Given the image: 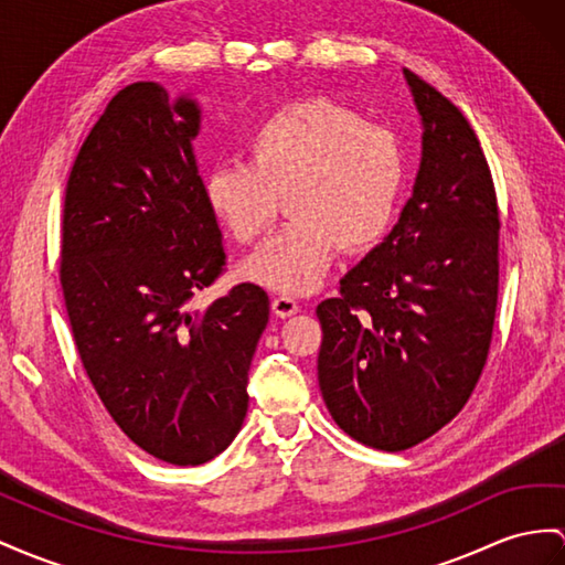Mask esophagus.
<instances>
[{
  "label": "esophagus",
  "mask_w": 565,
  "mask_h": 565,
  "mask_svg": "<svg viewBox=\"0 0 565 565\" xmlns=\"http://www.w3.org/2000/svg\"><path fill=\"white\" fill-rule=\"evenodd\" d=\"M298 310H300L298 300L291 298V296H277V298L271 300V312L277 315V317H281V320H286V317L296 315Z\"/></svg>",
  "instance_id": "34e87169"
}]
</instances>
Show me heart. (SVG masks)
Masks as SVG:
<instances>
[{
  "label": "heart",
  "mask_w": 565,
  "mask_h": 565,
  "mask_svg": "<svg viewBox=\"0 0 565 565\" xmlns=\"http://www.w3.org/2000/svg\"><path fill=\"white\" fill-rule=\"evenodd\" d=\"M248 164H216L205 200L238 243L265 236L279 214L291 222L243 263V274L281 294L320 288L339 253L372 248L394 220L406 177L398 138L329 99L274 111L248 138Z\"/></svg>",
  "instance_id": "1"
}]
</instances>
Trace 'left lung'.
<instances>
[{
  "instance_id": "1",
  "label": "left lung",
  "mask_w": 565,
  "mask_h": 565,
  "mask_svg": "<svg viewBox=\"0 0 565 565\" xmlns=\"http://www.w3.org/2000/svg\"><path fill=\"white\" fill-rule=\"evenodd\" d=\"M423 159L398 224L317 306V380L334 423L380 451L429 439L466 406L499 298L494 181L462 111L403 68Z\"/></svg>"
}]
</instances>
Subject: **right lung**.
Masks as SVG:
<instances>
[{
    "label": "right lung",
    "instance_id": "add662e5",
    "mask_svg": "<svg viewBox=\"0 0 565 565\" xmlns=\"http://www.w3.org/2000/svg\"><path fill=\"white\" fill-rule=\"evenodd\" d=\"M200 109L140 81L111 97L71 169L62 291L99 401L142 451L202 466L248 413V370L269 298L238 284L210 308L191 300L226 265L193 138Z\"/></svg>",
    "mask_w": 565,
    "mask_h": 565
}]
</instances>
